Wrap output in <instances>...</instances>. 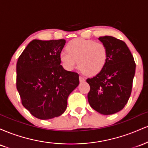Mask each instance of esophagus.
<instances>
[{
	"mask_svg": "<svg viewBox=\"0 0 148 148\" xmlns=\"http://www.w3.org/2000/svg\"><path fill=\"white\" fill-rule=\"evenodd\" d=\"M85 81H86V79H85L84 77H83V76H79V81H80V82H84Z\"/></svg>",
	"mask_w": 148,
	"mask_h": 148,
	"instance_id": "1",
	"label": "esophagus"
}]
</instances>
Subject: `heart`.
I'll use <instances>...</instances> for the list:
<instances>
[{
    "mask_svg": "<svg viewBox=\"0 0 148 148\" xmlns=\"http://www.w3.org/2000/svg\"><path fill=\"white\" fill-rule=\"evenodd\" d=\"M67 51L60 53V60L64 68L72 70L76 66L88 75H95L102 70L108 58V49L102 42L76 39L67 45Z\"/></svg>",
    "mask_w": 148,
    "mask_h": 148,
    "instance_id": "1",
    "label": "heart"
}]
</instances>
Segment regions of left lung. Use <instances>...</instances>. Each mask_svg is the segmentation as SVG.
Masks as SVG:
<instances>
[{
  "label": "left lung",
  "mask_w": 148,
  "mask_h": 148,
  "mask_svg": "<svg viewBox=\"0 0 148 148\" xmlns=\"http://www.w3.org/2000/svg\"><path fill=\"white\" fill-rule=\"evenodd\" d=\"M99 40L106 46L108 58L101 72L86 80L90 86L88 99L98 113L111 115L121 111L130 99L136 64L125 42L108 35Z\"/></svg>",
  "instance_id": "left-lung-1"
}]
</instances>
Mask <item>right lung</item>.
<instances>
[{"mask_svg": "<svg viewBox=\"0 0 148 148\" xmlns=\"http://www.w3.org/2000/svg\"><path fill=\"white\" fill-rule=\"evenodd\" d=\"M65 43L64 40H33L18 58L16 88L23 106L37 118L62 115L68 96L79 84V74L60 64Z\"/></svg>", "mask_w": 148, "mask_h": 148, "instance_id": "right-lung-1", "label": "right lung"}]
</instances>
